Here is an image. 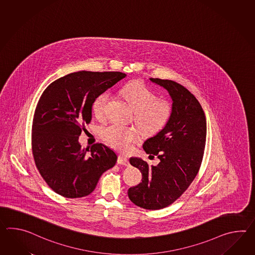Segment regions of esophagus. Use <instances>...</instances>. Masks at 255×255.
<instances>
[{"mask_svg":"<svg viewBox=\"0 0 255 255\" xmlns=\"http://www.w3.org/2000/svg\"><path fill=\"white\" fill-rule=\"evenodd\" d=\"M117 163L122 165H125V166H129L130 163H129V160L127 157H125L124 155H119L118 160H117Z\"/></svg>","mask_w":255,"mask_h":255,"instance_id":"obj_1","label":"esophagus"}]
</instances>
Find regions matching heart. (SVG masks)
Segmentation results:
<instances>
[{
    "instance_id": "b5f03b06",
    "label": "heart",
    "mask_w": 255,
    "mask_h": 255,
    "mask_svg": "<svg viewBox=\"0 0 255 255\" xmlns=\"http://www.w3.org/2000/svg\"><path fill=\"white\" fill-rule=\"evenodd\" d=\"M121 95L134 112V121L146 134H154L168 123L173 108L165 100H155L156 96L140 81H132L121 90ZM109 95L100 94L92 102V112L97 119L106 118ZM102 137L110 145L121 152H128L139 141V132L130 127L113 124L102 130Z\"/></svg>"
}]
</instances>
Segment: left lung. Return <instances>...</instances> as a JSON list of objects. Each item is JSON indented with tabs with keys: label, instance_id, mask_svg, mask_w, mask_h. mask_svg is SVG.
Segmentation results:
<instances>
[{
	"label": "left lung",
	"instance_id": "obj_1",
	"mask_svg": "<svg viewBox=\"0 0 255 255\" xmlns=\"http://www.w3.org/2000/svg\"><path fill=\"white\" fill-rule=\"evenodd\" d=\"M150 80L168 92L173 112L164 128L142 145L149 156H157L159 164L149 166L141 158H130L142 178L139 185L129 188L128 197L140 208L155 210L175 202L197 176L203 158L207 123L200 103L184 86L169 79Z\"/></svg>",
	"mask_w": 255,
	"mask_h": 255
}]
</instances>
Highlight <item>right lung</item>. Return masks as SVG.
<instances>
[{
    "label": "right lung",
    "mask_w": 255,
    "mask_h": 255,
    "mask_svg": "<svg viewBox=\"0 0 255 255\" xmlns=\"http://www.w3.org/2000/svg\"><path fill=\"white\" fill-rule=\"evenodd\" d=\"M126 77L122 72L79 71L55 80L40 97L32 127V150L40 175L65 198H82L114 167L117 154L102 143L83 149L79 136L91 121L98 95Z\"/></svg>",
    "instance_id": "1"
}]
</instances>
